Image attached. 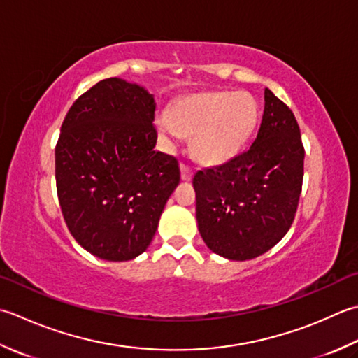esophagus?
<instances>
[{
  "label": "esophagus",
  "instance_id": "esophagus-1",
  "mask_svg": "<svg viewBox=\"0 0 358 358\" xmlns=\"http://www.w3.org/2000/svg\"><path fill=\"white\" fill-rule=\"evenodd\" d=\"M180 171H181V180H183V181H189L192 178V173H194L192 166H189L187 163H181Z\"/></svg>",
  "mask_w": 358,
  "mask_h": 358
}]
</instances>
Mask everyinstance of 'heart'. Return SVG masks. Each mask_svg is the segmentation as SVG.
<instances>
[{
	"label": "heart",
	"mask_w": 358,
	"mask_h": 358,
	"mask_svg": "<svg viewBox=\"0 0 358 358\" xmlns=\"http://www.w3.org/2000/svg\"><path fill=\"white\" fill-rule=\"evenodd\" d=\"M256 119L253 97L220 91L189 96L175 103L171 116L159 117L158 129L169 143L178 141L183 135H195L197 155L220 163L241 150L255 129Z\"/></svg>",
	"instance_id": "obj_1"
}]
</instances>
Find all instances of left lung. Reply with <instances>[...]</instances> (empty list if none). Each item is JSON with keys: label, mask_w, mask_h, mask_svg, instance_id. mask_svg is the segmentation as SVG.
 Returning <instances> with one entry per match:
<instances>
[{"label": "left lung", "mask_w": 358, "mask_h": 358, "mask_svg": "<svg viewBox=\"0 0 358 358\" xmlns=\"http://www.w3.org/2000/svg\"><path fill=\"white\" fill-rule=\"evenodd\" d=\"M255 143L194 175L197 222L214 253L248 261L290 229L304 177V145L293 111L268 88Z\"/></svg>", "instance_id": "8db88e82"}]
</instances>
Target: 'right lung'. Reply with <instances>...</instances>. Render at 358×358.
I'll return each mask as SVG.
<instances>
[{
  "label": "right lung",
  "mask_w": 358,
  "mask_h": 358,
  "mask_svg": "<svg viewBox=\"0 0 358 358\" xmlns=\"http://www.w3.org/2000/svg\"><path fill=\"white\" fill-rule=\"evenodd\" d=\"M153 96L110 77L77 97L55 145L60 209L77 243L105 261L147 250L180 183L172 155L155 152Z\"/></svg>",
  "instance_id": "right-lung-1"
}]
</instances>
